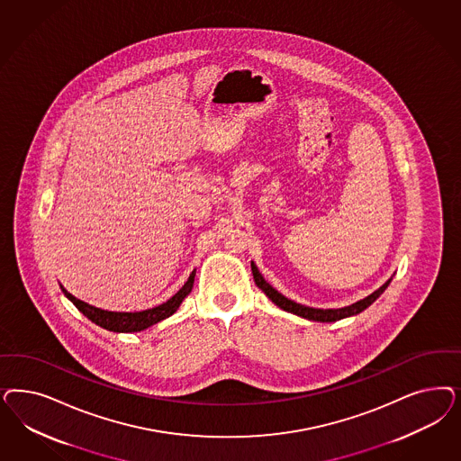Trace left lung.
Masks as SVG:
<instances>
[{
    "label": "left lung",
    "mask_w": 461,
    "mask_h": 461,
    "mask_svg": "<svg viewBox=\"0 0 461 461\" xmlns=\"http://www.w3.org/2000/svg\"><path fill=\"white\" fill-rule=\"evenodd\" d=\"M251 269H253L254 282L267 294V297L269 298L273 303H276L280 309L286 311V312L295 313V315H300V317H303V319L317 321V322H334V321H341L344 317H349V315H357V313L363 312L366 307H370L373 302L385 292L386 286L390 285V280H388V282H386L385 285H382L376 292H373L372 295L359 300V302L353 303V305H348V307H342V309H326V311H324V309L305 307V305L295 303L294 300H288V298L283 297L282 294H278V292L261 276L259 269H258V267H256L254 263H251Z\"/></svg>",
    "instance_id": "1"
}]
</instances>
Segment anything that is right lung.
I'll return each mask as SVG.
<instances>
[{
	"instance_id": "add662e5",
	"label": "right lung",
	"mask_w": 461,
	"mask_h": 461,
	"mask_svg": "<svg viewBox=\"0 0 461 461\" xmlns=\"http://www.w3.org/2000/svg\"><path fill=\"white\" fill-rule=\"evenodd\" d=\"M194 269L188 278V282L183 285V288L179 290L176 295L169 298L167 302H164L161 305L154 307V309H148V311H142V312H108V311H102V309H96L93 305H88L86 302L79 300V298L73 297L69 292H66L62 286V292L64 295L69 298L76 305V309L83 315H86L91 322H95L96 326L104 327L108 330H113V332H139V330H144L152 324H158L161 322L166 317L173 315V313L178 311L179 303L183 302V298L186 297L192 288H194Z\"/></svg>"
}]
</instances>
